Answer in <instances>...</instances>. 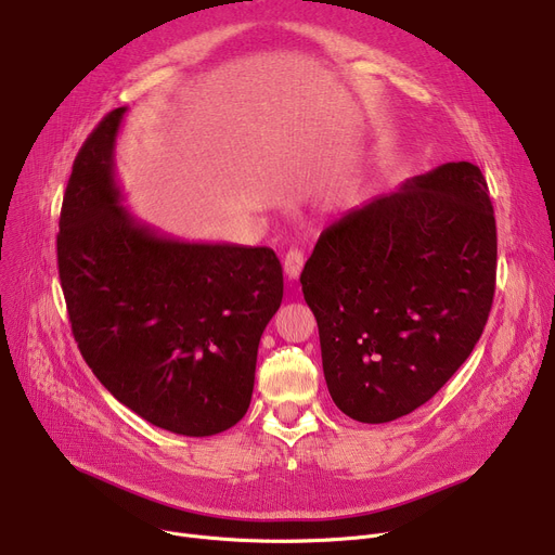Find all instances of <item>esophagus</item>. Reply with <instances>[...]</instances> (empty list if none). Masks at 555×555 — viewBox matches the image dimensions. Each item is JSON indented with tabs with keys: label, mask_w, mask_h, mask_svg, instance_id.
<instances>
[{
	"label": "esophagus",
	"mask_w": 555,
	"mask_h": 555,
	"mask_svg": "<svg viewBox=\"0 0 555 555\" xmlns=\"http://www.w3.org/2000/svg\"><path fill=\"white\" fill-rule=\"evenodd\" d=\"M304 270V251L293 247L287 254H285V260H283V272L289 281H297L299 274Z\"/></svg>",
	"instance_id": "34e87169"
}]
</instances>
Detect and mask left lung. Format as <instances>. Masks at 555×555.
<instances>
[{"mask_svg":"<svg viewBox=\"0 0 555 555\" xmlns=\"http://www.w3.org/2000/svg\"><path fill=\"white\" fill-rule=\"evenodd\" d=\"M498 227L479 166L450 162L319 236L301 272L333 402L360 423L412 414L488 322Z\"/></svg>","mask_w":555,"mask_h":555,"instance_id":"left-lung-1","label":"left lung"}]
</instances>
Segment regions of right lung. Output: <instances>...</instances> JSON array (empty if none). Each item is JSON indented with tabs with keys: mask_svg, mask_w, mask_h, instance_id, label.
Returning <instances> with one entry per match:
<instances>
[{
	"mask_svg": "<svg viewBox=\"0 0 555 555\" xmlns=\"http://www.w3.org/2000/svg\"><path fill=\"white\" fill-rule=\"evenodd\" d=\"M126 107L85 139L67 182L57 274L101 385L162 429L214 436L254 391L258 341L283 299L270 247L182 243L137 222L114 180Z\"/></svg>",
	"mask_w": 555,
	"mask_h": 555,
	"instance_id": "obj_1",
	"label": "right lung"
}]
</instances>
